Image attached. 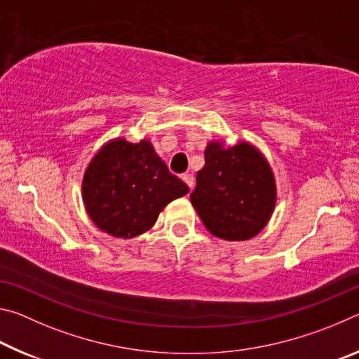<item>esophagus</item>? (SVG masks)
<instances>
[{"label":"esophagus","mask_w":359,"mask_h":359,"mask_svg":"<svg viewBox=\"0 0 359 359\" xmlns=\"http://www.w3.org/2000/svg\"><path fill=\"white\" fill-rule=\"evenodd\" d=\"M182 180L185 182V184L190 187V190H193V187H194V177H193V174H184L182 175Z\"/></svg>","instance_id":"obj_1"}]
</instances>
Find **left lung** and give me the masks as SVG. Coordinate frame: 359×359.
<instances>
[{
  "mask_svg": "<svg viewBox=\"0 0 359 359\" xmlns=\"http://www.w3.org/2000/svg\"><path fill=\"white\" fill-rule=\"evenodd\" d=\"M196 174L191 204L217 238L247 241L266 226L276 204L274 175L250 144L223 149L212 142Z\"/></svg>",
  "mask_w": 359,
  "mask_h": 359,
  "instance_id": "8db88e82",
  "label": "left lung"
}]
</instances>
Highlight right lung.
I'll list each match as a JSON object with an SVG mask.
<instances>
[{
  "label": "right lung",
  "mask_w": 359,
  "mask_h": 359,
  "mask_svg": "<svg viewBox=\"0 0 359 359\" xmlns=\"http://www.w3.org/2000/svg\"><path fill=\"white\" fill-rule=\"evenodd\" d=\"M190 191L155 154L151 144L117 139L102 147L83 175L90 218L114 238H135L150 229L172 199Z\"/></svg>",
  "instance_id": "right-lung-1"
}]
</instances>
